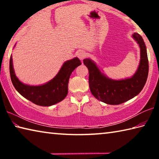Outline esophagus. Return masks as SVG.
<instances>
[{
  "mask_svg": "<svg viewBox=\"0 0 159 159\" xmlns=\"http://www.w3.org/2000/svg\"><path fill=\"white\" fill-rule=\"evenodd\" d=\"M85 56H86V55H85V52H84V51L79 50V52H77V57H79V58L80 59V60H83V59H84V58L85 57Z\"/></svg>",
  "mask_w": 159,
  "mask_h": 159,
  "instance_id": "esophagus-1",
  "label": "esophagus"
}]
</instances>
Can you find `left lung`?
<instances>
[{
	"mask_svg": "<svg viewBox=\"0 0 159 159\" xmlns=\"http://www.w3.org/2000/svg\"><path fill=\"white\" fill-rule=\"evenodd\" d=\"M133 38L140 48V61L133 76L114 80L105 76L95 62L90 59L83 60L89 71V87L93 95L104 103L117 105L134 98L141 92L146 83L149 73L147 48L142 37L134 33Z\"/></svg>",
	"mask_w": 159,
	"mask_h": 159,
	"instance_id": "8db88e82",
	"label": "left lung"
}]
</instances>
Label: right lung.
Listing matches in <instances>:
<instances>
[{
	"instance_id": "add662e5",
	"label": "right lung",
	"mask_w": 159,
	"mask_h": 159,
	"mask_svg": "<svg viewBox=\"0 0 159 159\" xmlns=\"http://www.w3.org/2000/svg\"><path fill=\"white\" fill-rule=\"evenodd\" d=\"M80 64L81 62L78 57L67 60L61 66L57 74L50 81L40 85H30L21 82L16 76L11 55L10 60V78L15 89L24 98L37 105L49 107L62 101L66 98L68 94L70 76Z\"/></svg>"
}]
</instances>
